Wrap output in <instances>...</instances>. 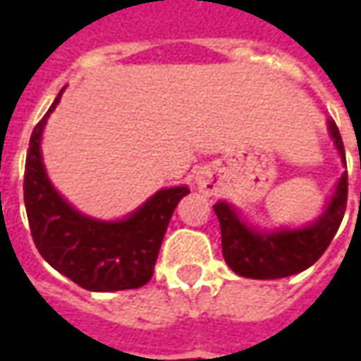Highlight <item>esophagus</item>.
<instances>
[{"mask_svg": "<svg viewBox=\"0 0 361 361\" xmlns=\"http://www.w3.org/2000/svg\"><path fill=\"white\" fill-rule=\"evenodd\" d=\"M199 188L207 191V189H209V183H207V180H203V178H199Z\"/></svg>", "mask_w": 361, "mask_h": 361, "instance_id": "obj_1", "label": "esophagus"}]
</instances>
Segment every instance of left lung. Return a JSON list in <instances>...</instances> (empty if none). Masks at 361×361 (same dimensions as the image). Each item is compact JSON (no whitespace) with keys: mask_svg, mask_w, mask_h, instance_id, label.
<instances>
[{"mask_svg":"<svg viewBox=\"0 0 361 361\" xmlns=\"http://www.w3.org/2000/svg\"><path fill=\"white\" fill-rule=\"evenodd\" d=\"M329 133L338 149L342 162L346 164L344 145L338 127L329 119ZM348 201V173H342L333 199L326 211L311 226L300 230H276L259 232L240 220L238 212L228 203H216L212 209L216 212L222 232V255L228 267L245 279L272 280L284 279L290 274L310 269L317 261L329 243L333 242L336 230Z\"/></svg>","mask_w":361,"mask_h":361,"instance_id":"1","label":"left lung"}]
</instances>
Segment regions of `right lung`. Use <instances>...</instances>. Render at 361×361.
Masks as SVG:
<instances>
[{"mask_svg":"<svg viewBox=\"0 0 361 361\" xmlns=\"http://www.w3.org/2000/svg\"><path fill=\"white\" fill-rule=\"evenodd\" d=\"M61 92L36 123L28 142L23 191L36 250L56 271L90 292L145 286L152 279L173 209L189 188L160 189L141 209L118 222H102L75 211L51 188L40 152L44 126Z\"/></svg>","mask_w":361,"mask_h":361,"instance_id":"1","label":"right lung"}]
</instances>
